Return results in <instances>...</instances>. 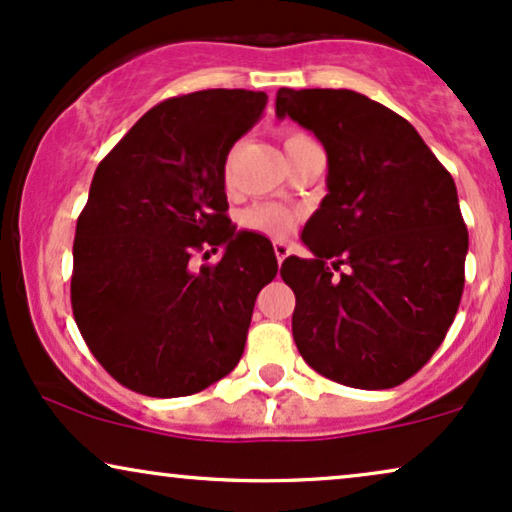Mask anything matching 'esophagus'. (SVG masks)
Returning a JSON list of instances; mask_svg holds the SVG:
<instances>
[{
    "instance_id": "34e87169",
    "label": "esophagus",
    "mask_w": 512,
    "mask_h": 512,
    "mask_svg": "<svg viewBox=\"0 0 512 512\" xmlns=\"http://www.w3.org/2000/svg\"><path fill=\"white\" fill-rule=\"evenodd\" d=\"M274 252H276V260H278V264H281L283 260H286V257L290 255V248L286 243H281V241H276L274 243Z\"/></svg>"
}]
</instances>
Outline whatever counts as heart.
<instances>
[{"instance_id": "b5f03b06", "label": "heart", "mask_w": 512, "mask_h": 512, "mask_svg": "<svg viewBox=\"0 0 512 512\" xmlns=\"http://www.w3.org/2000/svg\"><path fill=\"white\" fill-rule=\"evenodd\" d=\"M302 141H309L307 134H302V132L283 134V146L286 148H293L297 144H302ZM243 224H245V229L257 231V234H262V236L286 238L290 231L295 229L297 215L293 210L283 208V205H278V203H260L245 212Z\"/></svg>"}]
</instances>
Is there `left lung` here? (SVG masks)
<instances>
[{
	"label": "left lung",
	"mask_w": 512,
	"mask_h": 512,
	"mask_svg": "<svg viewBox=\"0 0 512 512\" xmlns=\"http://www.w3.org/2000/svg\"><path fill=\"white\" fill-rule=\"evenodd\" d=\"M278 118L328 153V193L304 224L314 260L288 257L293 338L314 371L387 390L428 364L465 283V229L451 174L409 120L349 89H278Z\"/></svg>",
	"instance_id": "1"
}]
</instances>
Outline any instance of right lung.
I'll use <instances>...</instances> for the list:
<instances>
[{
	"instance_id": "right-lung-1",
	"label": "right lung",
	"mask_w": 512,
	"mask_h": 512,
	"mask_svg": "<svg viewBox=\"0 0 512 512\" xmlns=\"http://www.w3.org/2000/svg\"><path fill=\"white\" fill-rule=\"evenodd\" d=\"M264 92L203 89L153 106L96 167L77 217L70 302L96 361L146 397H186L241 359L278 264L267 238L226 217L224 165ZM225 245L196 270L190 257Z\"/></svg>"
}]
</instances>
